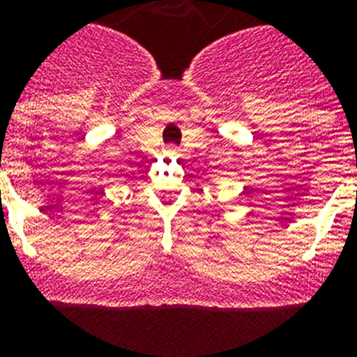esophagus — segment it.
<instances>
[{
	"label": "esophagus",
	"mask_w": 357,
	"mask_h": 357,
	"mask_svg": "<svg viewBox=\"0 0 357 357\" xmlns=\"http://www.w3.org/2000/svg\"><path fill=\"white\" fill-rule=\"evenodd\" d=\"M165 154L169 158H176L179 154V149L176 147V145H169V147L165 149Z\"/></svg>",
	"instance_id": "1"
}]
</instances>
